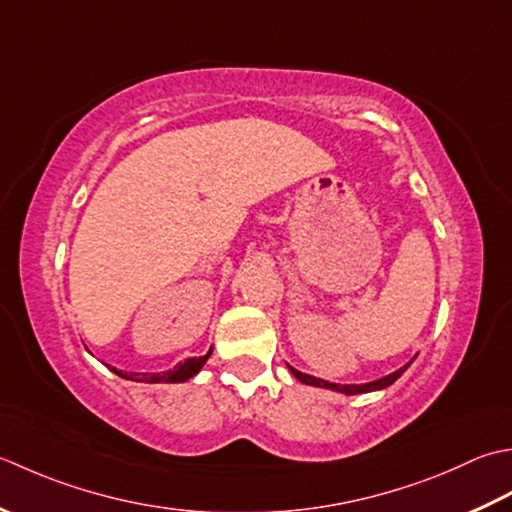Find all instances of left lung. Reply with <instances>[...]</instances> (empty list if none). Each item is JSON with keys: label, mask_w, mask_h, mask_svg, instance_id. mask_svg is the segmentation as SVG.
Masks as SVG:
<instances>
[{"label": "left lung", "mask_w": 512, "mask_h": 512, "mask_svg": "<svg viewBox=\"0 0 512 512\" xmlns=\"http://www.w3.org/2000/svg\"><path fill=\"white\" fill-rule=\"evenodd\" d=\"M413 362V360H411ZM411 362L409 364H404L402 369H398V371H393L391 375H387V378H380V380H375V382H369V384H336V382H327V380H320V378H314V375H307V373H300V371H296L294 367H289V371L296 375V378L300 380V382H305V384H311V387H322V389H331V391H340V393H347V395H356V393H369V391H378V389H384V387H389V384H393L395 380L400 378V375L411 367Z\"/></svg>", "instance_id": "obj_1"}]
</instances>
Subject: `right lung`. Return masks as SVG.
<instances>
[{"label": "right lung", "instance_id": "right-lung-1", "mask_svg": "<svg viewBox=\"0 0 512 512\" xmlns=\"http://www.w3.org/2000/svg\"><path fill=\"white\" fill-rule=\"evenodd\" d=\"M210 353H212V349L201 358H190V360H185L181 364H176L172 371H163V373H128V375H125L123 371H117V369H112V371L121 375V378L139 380V382H185V380H190L192 375L201 371L205 360L210 358Z\"/></svg>", "mask_w": 512, "mask_h": 512}]
</instances>
